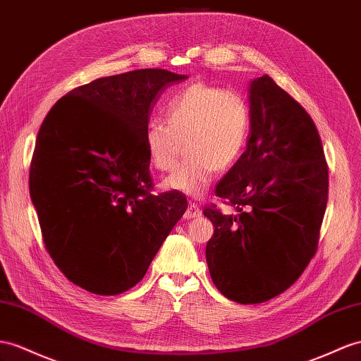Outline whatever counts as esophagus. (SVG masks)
I'll return each instance as SVG.
<instances>
[{"label":"esophagus","mask_w":361,"mask_h":361,"mask_svg":"<svg viewBox=\"0 0 361 361\" xmlns=\"http://www.w3.org/2000/svg\"><path fill=\"white\" fill-rule=\"evenodd\" d=\"M184 216H186L188 219L198 218V216H201V209L197 204H192V202H190V204L188 206L186 214H184Z\"/></svg>","instance_id":"esophagus-1"}]
</instances>
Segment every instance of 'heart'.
I'll use <instances>...</instances> for the list:
<instances>
[{
    "label": "heart",
    "instance_id": "heart-1",
    "mask_svg": "<svg viewBox=\"0 0 361 361\" xmlns=\"http://www.w3.org/2000/svg\"><path fill=\"white\" fill-rule=\"evenodd\" d=\"M168 122L152 120L145 131L147 159L157 171L171 172L164 188L189 197H201L215 171H227L238 161L250 129V109L238 91L193 84L180 91L166 108Z\"/></svg>",
    "mask_w": 361,
    "mask_h": 361
}]
</instances>
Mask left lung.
<instances>
[{
  "mask_svg": "<svg viewBox=\"0 0 361 361\" xmlns=\"http://www.w3.org/2000/svg\"><path fill=\"white\" fill-rule=\"evenodd\" d=\"M204 216L215 232L206 245L216 288L238 303H262L299 279L317 252L328 202V164L316 125L288 92L264 75L250 85V137Z\"/></svg>",
  "mask_w": 361,
  "mask_h": 361,
  "instance_id": "1",
  "label": "left lung"
}]
</instances>
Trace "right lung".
I'll list each match as a JSON object with an SVG mask.
<instances>
[{"mask_svg": "<svg viewBox=\"0 0 361 361\" xmlns=\"http://www.w3.org/2000/svg\"><path fill=\"white\" fill-rule=\"evenodd\" d=\"M183 79L161 68L96 79L61 97L39 128L29 188L44 244L92 294L140 282L188 209L178 192L151 193L145 145L161 91Z\"/></svg>", "mask_w": 361, "mask_h": 361, "instance_id": "add662e5", "label": "right lung"}]
</instances>
